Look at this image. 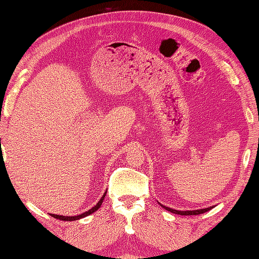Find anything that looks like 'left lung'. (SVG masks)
Wrapping results in <instances>:
<instances>
[{
  "mask_svg": "<svg viewBox=\"0 0 259 259\" xmlns=\"http://www.w3.org/2000/svg\"><path fill=\"white\" fill-rule=\"evenodd\" d=\"M162 206V205H161ZM166 210L170 211V212H174V213H177V214H181V216H192V214H200V213H203L206 212L208 210H210L212 207H208V208H202V209H197V210H176V209H172V208H169V207H166V206H162Z\"/></svg>",
  "mask_w": 259,
  "mask_h": 259,
  "instance_id": "8db88e82",
  "label": "left lung"
}]
</instances>
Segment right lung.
I'll return each instance as SVG.
<instances>
[{"instance_id":"right-lung-1","label":"right lung","mask_w":259,"mask_h":259,"mask_svg":"<svg viewBox=\"0 0 259 259\" xmlns=\"http://www.w3.org/2000/svg\"><path fill=\"white\" fill-rule=\"evenodd\" d=\"M106 194H107V191L104 192L103 196L101 197V199L99 200V202L97 203V205H96L95 207H92L91 209H89V210L83 212V213L78 214V216H60V214H54V213H50V214H51L52 217L57 218V219H60V221H64V222H74V221H79V219H81V218H84V217H87V216H89V214H91V213H93V212H96V211L98 210V209L101 207V203H102V201H103V199H104V196H106Z\"/></svg>"}]
</instances>
